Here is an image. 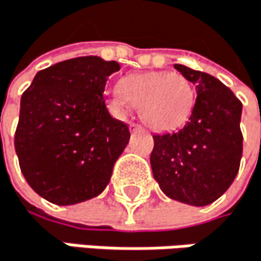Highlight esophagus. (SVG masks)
Instances as JSON below:
<instances>
[{
	"label": "esophagus",
	"mask_w": 261,
	"mask_h": 261,
	"mask_svg": "<svg viewBox=\"0 0 261 261\" xmlns=\"http://www.w3.org/2000/svg\"><path fill=\"white\" fill-rule=\"evenodd\" d=\"M129 126H132V129H142V126L139 123H135V122L129 123Z\"/></svg>",
	"instance_id": "esophagus-1"
}]
</instances>
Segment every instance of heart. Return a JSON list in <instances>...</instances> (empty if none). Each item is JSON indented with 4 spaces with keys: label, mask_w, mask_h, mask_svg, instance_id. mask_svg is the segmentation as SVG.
<instances>
[{
    "label": "heart",
    "mask_w": 261,
    "mask_h": 261,
    "mask_svg": "<svg viewBox=\"0 0 261 261\" xmlns=\"http://www.w3.org/2000/svg\"><path fill=\"white\" fill-rule=\"evenodd\" d=\"M111 99L119 108L139 107L144 123L158 132H167L182 125L190 116L195 89L181 72L129 74L120 80L119 88L111 91Z\"/></svg>",
    "instance_id": "1"
}]
</instances>
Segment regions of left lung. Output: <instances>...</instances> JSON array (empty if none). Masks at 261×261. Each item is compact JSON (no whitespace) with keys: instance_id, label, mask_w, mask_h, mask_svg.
<instances>
[{"instance_id":"left-lung-1","label":"left lung","mask_w":261,"mask_h":261,"mask_svg":"<svg viewBox=\"0 0 261 261\" xmlns=\"http://www.w3.org/2000/svg\"><path fill=\"white\" fill-rule=\"evenodd\" d=\"M175 68L196 88L187 123L176 133L153 135V176L172 199L207 206L233 182L241 154V102L211 74L182 65Z\"/></svg>"}]
</instances>
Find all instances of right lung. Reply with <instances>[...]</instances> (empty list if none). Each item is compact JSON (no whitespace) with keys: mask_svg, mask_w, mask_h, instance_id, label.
Instances as JSON below:
<instances>
[{"mask_svg":"<svg viewBox=\"0 0 261 261\" xmlns=\"http://www.w3.org/2000/svg\"><path fill=\"white\" fill-rule=\"evenodd\" d=\"M117 62L96 55L37 72L23 92L15 151L28 184L44 199L69 206L97 196L129 141V128L105 105Z\"/></svg>","mask_w":261,"mask_h":261,"instance_id":"1","label":"right lung"}]
</instances>
